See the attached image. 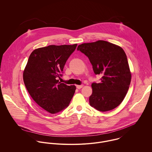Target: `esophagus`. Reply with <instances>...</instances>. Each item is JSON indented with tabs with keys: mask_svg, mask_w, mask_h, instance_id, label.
Here are the masks:
<instances>
[{
	"mask_svg": "<svg viewBox=\"0 0 152 152\" xmlns=\"http://www.w3.org/2000/svg\"><path fill=\"white\" fill-rule=\"evenodd\" d=\"M76 87H77V88L78 89H81V88H83V85H80V86H76Z\"/></svg>",
	"mask_w": 152,
	"mask_h": 152,
	"instance_id": "esophagus-1",
	"label": "esophagus"
}]
</instances>
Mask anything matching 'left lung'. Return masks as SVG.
<instances>
[{"label":"left lung","mask_w":152,"mask_h":152,"mask_svg":"<svg viewBox=\"0 0 152 152\" xmlns=\"http://www.w3.org/2000/svg\"><path fill=\"white\" fill-rule=\"evenodd\" d=\"M77 50L88 57L95 74L102 75L99 83H93L91 85L90 105L101 112L116 108L125 98L131 81L124 50L104 40L80 44Z\"/></svg>","instance_id":"left-lung-1"}]
</instances>
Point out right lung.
Masks as SVG:
<instances>
[{"instance_id":"1","label":"right lung","mask_w":152,"mask_h":152,"mask_svg":"<svg viewBox=\"0 0 152 152\" xmlns=\"http://www.w3.org/2000/svg\"><path fill=\"white\" fill-rule=\"evenodd\" d=\"M73 45H51L34 50L23 72V81L29 94L42 108L56 113L67 108L75 93V86L59 82L68 58L75 51Z\"/></svg>"}]
</instances>
